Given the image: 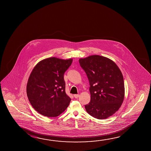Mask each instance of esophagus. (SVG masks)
Returning <instances> with one entry per match:
<instances>
[{
	"label": "esophagus",
	"mask_w": 151,
	"mask_h": 151,
	"mask_svg": "<svg viewBox=\"0 0 151 151\" xmlns=\"http://www.w3.org/2000/svg\"><path fill=\"white\" fill-rule=\"evenodd\" d=\"M74 96L75 99H77L79 96V94H75V95H74Z\"/></svg>",
	"instance_id": "obj_1"
}]
</instances>
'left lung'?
Returning <instances> with one entry per match:
<instances>
[{"label": "left lung", "instance_id": "obj_1", "mask_svg": "<svg viewBox=\"0 0 151 151\" xmlns=\"http://www.w3.org/2000/svg\"><path fill=\"white\" fill-rule=\"evenodd\" d=\"M79 62L90 84L91 101L85 105L87 112L99 119L113 115L124 99V83L121 70L112 60L97 55L80 58Z\"/></svg>", "mask_w": 151, "mask_h": 151}]
</instances>
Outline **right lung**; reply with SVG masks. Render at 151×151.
<instances>
[{"label":"right lung","instance_id":"add662e5","mask_svg":"<svg viewBox=\"0 0 151 151\" xmlns=\"http://www.w3.org/2000/svg\"><path fill=\"white\" fill-rule=\"evenodd\" d=\"M73 59L47 58L37 63L30 74L27 84L28 99L32 107L44 116H59L71 101L65 92V72Z\"/></svg>","mask_w":151,"mask_h":151}]
</instances>
